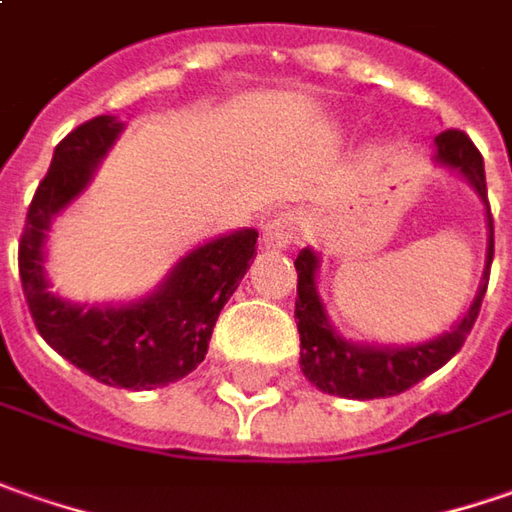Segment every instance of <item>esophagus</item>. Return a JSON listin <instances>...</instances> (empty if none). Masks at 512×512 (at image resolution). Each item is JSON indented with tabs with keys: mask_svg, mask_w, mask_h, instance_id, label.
Masks as SVG:
<instances>
[{
	"mask_svg": "<svg viewBox=\"0 0 512 512\" xmlns=\"http://www.w3.org/2000/svg\"><path fill=\"white\" fill-rule=\"evenodd\" d=\"M297 215L294 212H280V215H274L272 221L266 223V229H263V246L266 249H289L294 238H297Z\"/></svg>",
	"mask_w": 512,
	"mask_h": 512,
	"instance_id": "obj_1",
	"label": "esophagus"
}]
</instances>
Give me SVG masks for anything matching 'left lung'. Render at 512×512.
<instances>
[{"instance_id":"obj_1","label":"left lung","mask_w":512,"mask_h":512,"mask_svg":"<svg viewBox=\"0 0 512 512\" xmlns=\"http://www.w3.org/2000/svg\"><path fill=\"white\" fill-rule=\"evenodd\" d=\"M436 161L445 167L459 169L476 192L487 203L485 184V161L476 144L462 130H445L436 135ZM487 221H490V249H487V272L485 283L476 294L473 306L462 317V323L450 334L431 340L414 348H357L345 343L328 326L323 303L317 297L314 272H317V257L309 249H303L294 269H297V300H294V317L300 331V368L323 394L345 399H379L397 397L402 391L414 388L419 379H425L433 371H439L445 362L465 345L470 328L479 317L482 297L490 280V263H493V215L487 206Z\"/></svg>"}]
</instances>
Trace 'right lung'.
Wrapping results in <instances>:
<instances>
[{"instance_id":"1","label":"right lung","mask_w":512,"mask_h":512,"mask_svg":"<svg viewBox=\"0 0 512 512\" xmlns=\"http://www.w3.org/2000/svg\"><path fill=\"white\" fill-rule=\"evenodd\" d=\"M118 133L113 115H98L59 141L27 206L19 277L30 317L50 348L104 385L150 391L201 365L218 314L255 257L257 232L240 229L189 252L161 289L133 306L81 309L53 297L42 274L47 223L87 186Z\"/></svg>"}]
</instances>
